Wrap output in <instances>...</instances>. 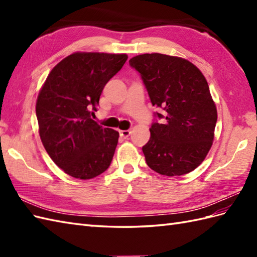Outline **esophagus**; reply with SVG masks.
I'll list each match as a JSON object with an SVG mask.
<instances>
[{
	"label": "esophagus",
	"instance_id": "obj_1",
	"mask_svg": "<svg viewBox=\"0 0 257 257\" xmlns=\"http://www.w3.org/2000/svg\"><path fill=\"white\" fill-rule=\"evenodd\" d=\"M130 134H132V130H121V132H120V137L123 139H127L130 136Z\"/></svg>",
	"mask_w": 257,
	"mask_h": 257
}]
</instances>
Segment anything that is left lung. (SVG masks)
I'll return each mask as SVG.
<instances>
[{
  "mask_svg": "<svg viewBox=\"0 0 257 257\" xmlns=\"http://www.w3.org/2000/svg\"><path fill=\"white\" fill-rule=\"evenodd\" d=\"M140 74L154 106L150 139L143 147L147 165L167 177L198 168L210 151L217 120L215 103L201 70L187 59L165 54H143L129 61Z\"/></svg>",
  "mask_w": 257,
  "mask_h": 257,
  "instance_id": "left-lung-1",
  "label": "left lung"
}]
</instances>
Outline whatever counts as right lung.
I'll list each match as a JSON object with an SVG mask.
<instances>
[{
    "label": "right lung",
    "mask_w": 257,
    "mask_h": 257,
    "mask_svg": "<svg viewBox=\"0 0 257 257\" xmlns=\"http://www.w3.org/2000/svg\"><path fill=\"white\" fill-rule=\"evenodd\" d=\"M125 54L77 52L48 74L36 100L42 144L68 176L88 180L109 168L119 133L92 120L103 87L127 61Z\"/></svg>",
    "instance_id": "right-lung-1"
}]
</instances>
